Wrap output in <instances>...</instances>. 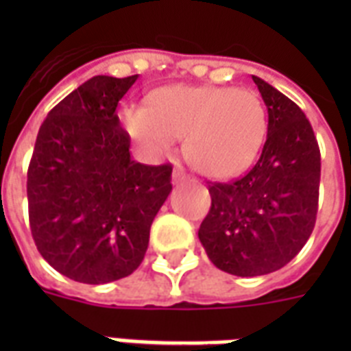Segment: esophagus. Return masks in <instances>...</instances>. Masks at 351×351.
Segmentation results:
<instances>
[{
    "label": "esophagus",
    "instance_id": "34e87169",
    "mask_svg": "<svg viewBox=\"0 0 351 351\" xmlns=\"http://www.w3.org/2000/svg\"><path fill=\"white\" fill-rule=\"evenodd\" d=\"M184 180H186V175H184L180 169L173 171V184H180V182Z\"/></svg>",
    "mask_w": 351,
    "mask_h": 351
}]
</instances>
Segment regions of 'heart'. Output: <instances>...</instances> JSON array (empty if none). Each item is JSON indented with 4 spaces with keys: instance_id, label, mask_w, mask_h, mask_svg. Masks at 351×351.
I'll use <instances>...</instances> for the list:
<instances>
[{
    "instance_id": "obj_1",
    "label": "heart",
    "mask_w": 351,
    "mask_h": 351,
    "mask_svg": "<svg viewBox=\"0 0 351 351\" xmlns=\"http://www.w3.org/2000/svg\"><path fill=\"white\" fill-rule=\"evenodd\" d=\"M123 127L151 156L167 153L173 138H184L187 162L204 176L224 180L256 160L266 140L267 114L255 90L167 85L151 93L145 109H127Z\"/></svg>"
}]
</instances>
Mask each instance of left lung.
I'll return each instance as SVG.
<instances>
[{"mask_svg":"<svg viewBox=\"0 0 351 351\" xmlns=\"http://www.w3.org/2000/svg\"><path fill=\"white\" fill-rule=\"evenodd\" d=\"M267 107V138L253 169L234 182L209 186L211 209L198 239L209 261L237 277L284 267L315 226L321 151L297 104L253 76Z\"/></svg>","mask_w":351,"mask_h":351,"instance_id":"obj_1","label":"left lung"}]
</instances>
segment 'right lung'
Returning a JSON list of instances; mask_svg holds the SVG:
<instances>
[{
	"instance_id": "right-lung-1",
	"label": "right lung",
	"mask_w": 351,
	"mask_h": 351,
	"mask_svg": "<svg viewBox=\"0 0 351 351\" xmlns=\"http://www.w3.org/2000/svg\"><path fill=\"white\" fill-rule=\"evenodd\" d=\"M138 80L95 76L41 123L27 173L29 222L41 256L76 282L106 284L142 264L173 167L131 158L118 101Z\"/></svg>"
}]
</instances>
